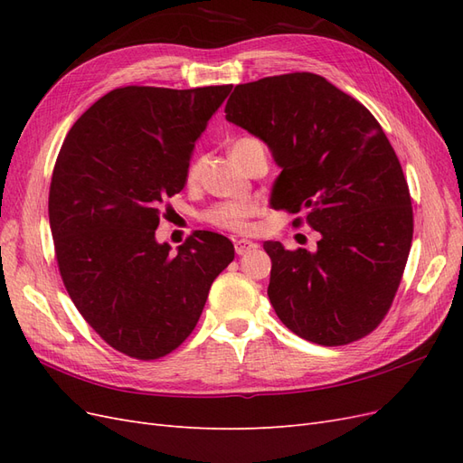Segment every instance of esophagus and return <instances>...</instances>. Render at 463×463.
Returning a JSON list of instances; mask_svg holds the SVG:
<instances>
[{
  "label": "esophagus",
  "instance_id": "esophagus-1",
  "mask_svg": "<svg viewBox=\"0 0 463 463\" xmlns=\"http://www.w3.org/2000/svg\"><path fill=\"white\" fill-rule=\"evenodd\" d=\"M233 247H235V253H237V255H245V253H249L250 249H255L257 243L249 241V240H237V241L233 243Z\"/></svg>",
  "mask_w": 463,
  "mask_h": 463
}]
</instances>
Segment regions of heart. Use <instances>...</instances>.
<instances>
[{
    "label": "heart",
    "mask_w": 463,
    "mask_h": 463,
    "mask_svg": "<svg viewBox=\"0 0 463 463\" xmlns=\"http://www.w3.org/2000/svg\"><path fill=\"white\" fill-rule=\"evenodd\" d=\"M247 141H250V137L235 138L230 152L237 150ZM199 170H201V160L194 158L187 167V181L197 179ZM255 213H257L255 204H250L247 201H228V203H218L214 206H210L203 214V220L218 230H226L232 233H247L250 230V218L255 216Z\"/></svg>",
    "instance_id": "1"
}]
</instances>
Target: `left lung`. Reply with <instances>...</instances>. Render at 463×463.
I'll return each instance as SVG.
<instances>
[{
    "mask_svg": "<svg viewBox=\"0 0 463 463\" xmlns=\"http://www.w3.org/2000/svg\"><path fill=\"white\" fill-rule=\"evenodd\" d=\"M226 119L262 138L282 167L272 206L305 210L320 233L317 253L264 243L278 318L318 345L365 338L390 311L413 240L410 187L383 128L315 73L237 85Z\"/></svg>",
    "mask_w": 463,
    "mask_h": 463,
    "instance_id": "8db88e82",
    "label": "left lung"
}]
</instances>
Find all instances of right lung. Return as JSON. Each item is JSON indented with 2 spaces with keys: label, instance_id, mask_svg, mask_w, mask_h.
<instances>
[{
  "label": "right lung",
  "instance_id": "right-lung-1",
  "mask_svg": "<svg viewBox=\"0 0 463 463\" xmlns=\"http://www.w3.org/2000/svg\"><path fill=\"white\" fill-rule=\"evenodd\" d=\"M230 90L116 89L75 121L55 160L48 214L63 286L96 334L133 359L184 344L233 260L232 241L214 232H193L175 255L154 237Z\"/></svg>",
  "mask_w": 463,
  "mask_h": 463
}]
</instances>
